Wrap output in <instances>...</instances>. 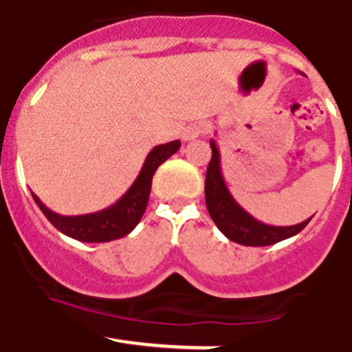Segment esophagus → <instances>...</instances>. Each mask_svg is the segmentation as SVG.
<instances>
[{"label":"esophagus","instance_id":"esophagus-1","mask_svg":"<svg viewBox=\"0 0 352 352\" xmlns=\"http://www.w3.org/2000/svg\"><path fill=\"white\" fill-rule=\"evenodd\" d=\"M204 133H207V128H205L204 124H191L182 131V140L191 142V140H195V138L201 137Z\"/></svg>","mask_w":352,"mask_h":352}]
</instances>
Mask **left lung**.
<instances>
[{"label": "left lung", "mask_w": 352, "mask_h": 352, "mask_svg": "<svg viewBox=\"0 0 352 352\" xmlns=\"http://www.w3.org/2000/svg\"><path fill=\"white\" fill-rule=\"evenodd\" d=\"M210 148L212 157L207 168V179H205V204H207L212 221L226 239L240 245L265 247L298 235L309 224L312 217L294 226H270V224L254 219L231 196L224 182L223 172H221V154L214 138L210 140Z\"/></svg>", "instance_id": "8db88e82"}]
</instances>
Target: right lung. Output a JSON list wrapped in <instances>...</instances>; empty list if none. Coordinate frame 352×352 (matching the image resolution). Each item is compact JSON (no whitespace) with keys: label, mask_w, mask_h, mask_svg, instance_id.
Wrapping results in <instances>:
<instances>
[{"label":"right lung","mask_w":352,"mask_h":352,"mask_svg":"<svg viewBox=\"0 0 352 352\" xmlns=\"http://www.w3.org/2000/svg\"><path fill=\"white\" fill-rule=\"evenodd\" d=\"M179 148V140L156 145L145 157L144 166H142L135 182L131 184V188L117 199L116 204L100 212L84 215H61L45 207L42 204V199L38 198L34 192H31V196H33L34 204L40 207V210L50 221V224L54 228H58L66 236H72L78 242L87 243H101L122 239L128 233H131L135 226L140 223L142 215L147 208L153 177L156 173L157 166L164 163L170 156H173Z\"/></svg>","instance_id":"right-lung-1"}]
</instances>
